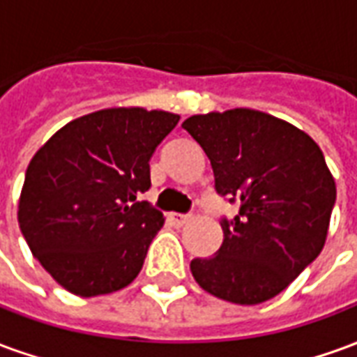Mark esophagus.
<instances>
[{
  "label": "esophagus",
  "mask_w": 357,
  "mask_h": 357,
  "mask_svg": "<svg viewBox=\"0 0 357 357\" xmlns=\"http://www.w3.org/2000/svg\"><path fill=\"white\" fill-rule=\"evenodd\" d=\"M170 220L176 225H185L187 222L191 220V216H189V214H179V212H172Z\"/></svg>",
  "instance_id": "1"
}]
</instances>
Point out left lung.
<instances>
[{
    "label": "left lung",
    "mask_w": 357,
    "mask_h": 357,
    "mask_svg": "<svg viewBox=\"0 0 357 357\" xmlns=\"http://www.w3.org/2000/svg\"><path fill=\"white\" fill-rule=\"evenodd\" d=\"M181 126L210 158L216 193L241 202L233 220L222 218L216 255L191 260L195 281L233 304L273 298L325 245L337 187L321 149L252 109L195 114Z\"/></svg>",
    "instance_id": "1"
}]
</instances>
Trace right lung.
Wrapping results in <instances>:
<instances>
[{"instance_id":"obj_1","label":"right lung","mask_w":357,"mask_h":357,"mask_svg":"<svg viewBox=\"0 0 357 357\" xmlns=\"http://www.w3.org/2000/svg\"><path fill=\"white\" fill-rule=\"evenodd\" d=\"M178 122L164 110H97L61 128L30 160L20 231L66 291L88 298L137 277L164 224L139 195L151 187V156Z\"/></svg>"}]
</instances>
